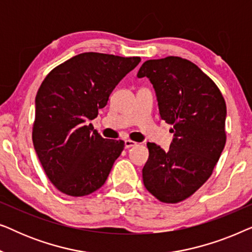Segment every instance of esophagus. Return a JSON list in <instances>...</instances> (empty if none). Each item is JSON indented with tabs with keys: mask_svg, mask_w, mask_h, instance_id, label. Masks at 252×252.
<instances>
[{
	"mask_svg": "<svg viewBox=\"0 0 252 252\" xmlns=\"http://www.w3.org/2000/svg\"><path fill=\"white\" fill-rule=\"evenodd\" d=\"M136 142H134L132 140H125V148L126 149H128V148H132L134 146H136Z\"/></svg>",
	"mask_w": 252,
	"mask_h": 252,
	"instance_id": "34e87169",
	"label": "esophagus"
}]
</instances>
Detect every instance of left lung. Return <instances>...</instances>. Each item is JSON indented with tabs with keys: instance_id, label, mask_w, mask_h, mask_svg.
<instances>
[{
	"instance_id": "1",
	"label": "left lung",
	"mask_w": 252,
	"mask_h": 252,
	"mask_svg": "<svg viewBox=\"0 0 252 252\" xmlns=\"http://www.w3.org/2000/svg\"><path fill=\"white\" fill-rule=\"evenodd\" d=\"M156 93L160 119L171 124L173 140L165 151L148 142L142 170L147 190L164 203L191 196L212 174L226 143V103L215 82L190 61L168 56L144 62Z\"/></svg>"
}]
</instances>
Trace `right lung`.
<instances>
[{
	"instance_id": "1",
	"label": "right lung",
	"mask_w": 252,
	"mask_h": 252,
	"mask_svg": "<svg viewBox=\"0 0 252 252\" xmlns=\"http://www.w3.org/2000/svg\"><path fill=\"white\" fill-rule=\"evenodd\" d=\"M140 57L84 53L55 67L35 97L33 144L47 177L70 196H86L104 185L124 141L103 139L91 120Z\"/></svg>"
}]
</instances>
